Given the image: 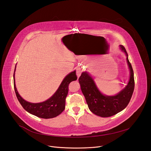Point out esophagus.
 Wrapping results in <instances>:
<instances>
[{"instance_id": "34e87169", "label": "esophagus", "mask_w": 151, "mask_h": 151, "mask_svg": "<svg viewBox=\"0 0 151 151\" xmlns=\"http://www.w3.org/2000/svg\"><path fill=\"white\" fill-rule=\"evenodd\" d=\"M82 72H83V69H82L81 68H78L77 69V71H76V74H77V77H79L81 76V74H82Z\"/></svg>"}]
</instances>
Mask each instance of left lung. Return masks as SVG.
<instances>
[{
    "label": "left lung",
    "mask_w": 151,
    "mask_h": 151,
    "mask_svg": "<svg viewBox=\"0 0 151 151\" xmlns=\"http://www.w3.org/2000/svg\"><path fill=\"white\" fill-rule=\"evenodd\" d=\"M120 48L127 57V62L130 70V77L127 84L118 94L108 96L99 91L95 82L88 72H83L79 79L86 101L90 111L101 117H109L116 115L124 109L129 103L134 90V76L131 63L125 47L120 45Z\"/></svg>",
    "instance_id": "8db88e82"
}]
</instances>
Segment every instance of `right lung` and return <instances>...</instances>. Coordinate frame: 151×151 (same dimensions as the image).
<instances>
[{
	"label": "right lung",
	"instance_id": "right-lung-1",
	"mask_svg": "<svg viewBox=\"0 0 151 151\" xmlns=\"http://www.w3.org/2000/svg\"><path fill=\"white\" fill-rule=\"evenodd\" d=\"M16 67L13 76L15 93L18 101L26 111L39 118L48 119L57 116L64 110L65 98L68 91V85L72 81H76L77 79L76 70L69 73L65 77L56 92L49 99L42 103H33L26 101L17 92L15 83Z\"/></svg>",
	"mask_w": 151,
	"mask_h": 151
}]
</instances>
